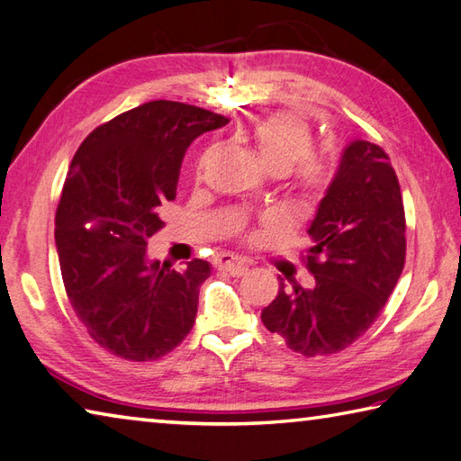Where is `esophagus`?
Returning <instances> with one entry per match:
<instances>
[{
	"instance_id": "esophagus-1",
	"label": "esophagus",
	"mask_w": 461,
	"mask_h": 461,
	"mask_svg": "<svg viewBox=\"0 0 461 461\" xmlns=\"http://www.w3.org/2000/svg\"><path fill=\"white\" fill-rule=\"evenodd\" d=\"M214 265L219 267L221 271H227L230 275H237V276L245 275L247 268H249L245 258H240L237 255H230V253H222V255L216 257L214 258Z\"/></svg>"
}]
</instances>
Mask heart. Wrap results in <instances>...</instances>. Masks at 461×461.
Segmentation results:
<instances>
[{"mask_svg":"<svg viewBox=\"0 0 461 461\" xmlns=\"http://www.w3.org/2000/svg\"><path fill=\"white\" fill-rule=\"evenodd\" d=\"M250 146L267 170L285 175L299 164L294 175V190L301 204L311 206L323 198L331 185L329 164L312 156V132L305 120L294 114H273L250 130ZM257 234L249 232L247 239L255 240Z\"/></svg>","mask_w":461,"mask_h":461,"instance_id":"1","label":"heart"}]
</instances>
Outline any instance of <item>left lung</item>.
Masks as SVG:
<instances>
[{
    "mask_svg": "<svg viewBox=\"0 0 461 461\" xmlns=\"http://www.w3.org/2000/svg\"><path fill=\"white\" fill-rule=\"evenodd\" d=\"M312 289L293 285L260 312L265 327L305 357L331 355L375 323L405 265V211L381 146L353 140L309 227Z\"/></svg>",
    "mask_w": 461,
    "mask_h": 461,
    "instance_id": "1",
    "label": "left lung"
}]
</instances>
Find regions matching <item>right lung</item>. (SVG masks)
I'll return each mask as SVG.
<instances>
[{
  "label": "right lung",
  "instance_id": "right-lung-1",
  "mask_svg": "<svg viewBox=\"0 0 461 461\" xmlns=\"http://www.w3.org/2000/svg\"><path fill=\"white\" fill-rule=\"evenodd\" d=\"M229 118L190 104L154 100L88 134L69 164L56 211V247L66 294L104 349L154 361L194 325L211 265L176 271L146 257L160 206L176 198L180 164L194 138Z\"/></svg>",
  "mask_w": 461,
  "mask_h": 461
}]
</instances>
